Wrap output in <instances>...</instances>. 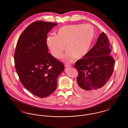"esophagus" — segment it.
<instances>
[{
	"label": "esophagus",
	"mask_w": 128,
	"mask_h": 128,
	"mask_svg": "<svg viewBox=\"0 0 128 128\" xmlns=\"http://www.w3.org/2000/svg\"><path fill=\"white\" fill-rule=\"evenodd\" d=\"M65 67H66V68H68V67H71V65H68V64H65Z\"/></svg>",
	"instance_id": "obj_1"
}]
</instances>
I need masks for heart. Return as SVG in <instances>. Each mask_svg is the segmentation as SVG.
Here are the masks:
<instances>
[{"instance_id": "obj_1", "label": "heart", "mask_w": 128, "mask_h": 128, "mask_svg": "<svg viewBox=\"0 0 128 128\" xmlns=\"http://www.w3.org/2000/svg\"><path fill=\"white\" fill-rule=\"evenodd\" d=\"M94 36V30L91 25H66L58 30L56 36H48L47 44L52 55L58 58H61L66 45L68 50L63 58L70 61L74 57L80 58L88 53Z\"/></svg>"}]
</instances>
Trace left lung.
Instances as JSON below:
<instances>
[{
    "instance_id": "8db88e82",
    "label": "left lung",
    "mask_w": 128,
    "mask_h": 128,
    "mask_svg": "<svg viewBox=\"0 0 128 128\" xmlns=\"http://www.w3.org/2000/svg\"><path fill=\"white\" fill-rule=\"evenodd\" d=\"M112 46L103 32L95 46L82 58L75 62L78 72L75 89L86 97L96 96L103 90L114 70L115 60L110 54Z\"/></svg>"
}]
</instances>
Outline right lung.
<instances>
[{"label":"right lung","mask_w":128,"mask_h":128,"mask_svg":"<svg viewBox=\"0 0 128 128\" xmlns=\"http://www.w3.org/2000/svg\"><path fill=\"white\" fill-rule=\"evenodd\" d=\"M58 24L41 20L29 25L22 32L14 54L15 68L25 88L39 98L48 96L56 88L64 65L49 53L48 34Z\"/></svg>","instance_id":"1"}]
</instances>
